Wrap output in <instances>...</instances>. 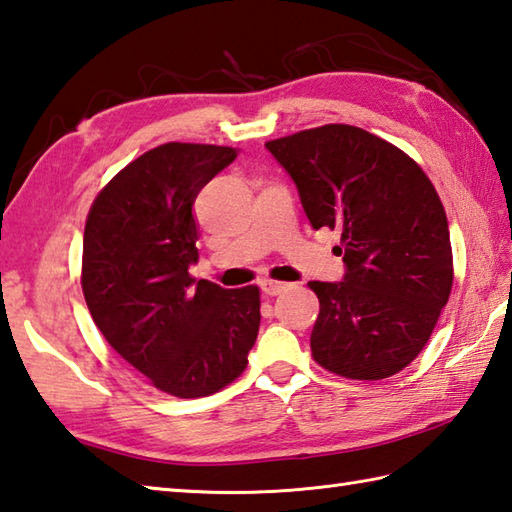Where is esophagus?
I'll list each match as a JSON object with an SVG mask.
<instances>
[{
    "instance_id": "1",
    "label": "esophagus",
    "mask_w": 512,
    "mask_h": 512,
    "mask_svg": "<svg viewBox=\"0 0 512 512\" xmlns=\"http://www.w3.org/2000/svg\"><path fill=\"white\" fill-rule=\"evenodd\" d=\"M289 285L287 282H278V280H263L260 282V289H263L267 295H278L285 291Z\"/></svg>"
}]
</instances>
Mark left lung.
<instances>
[{
  "label": "left lung",
  "instance_id": "obj_1",
  "mask_svg": "<svg viewBox=\"0 0 512 512\" xmlns=\"http://www.w3.org/2000/svg\"><path fill=\"white\" fill-rule=\"evenodd\" d=\"M265 146L293 179L313 230L342 234L344 280L309 282L320 300L313 359L339 377H392L425 348L453 285L436 188L410 155L350 124Z\"/></svg>",
  "mask_w": 512,
  "mask_h": 512
}]
</instances>
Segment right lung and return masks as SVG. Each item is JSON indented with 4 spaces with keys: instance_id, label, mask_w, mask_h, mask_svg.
I'll return each instance as SVG.
<instances>
[{
    "instance_id": "right-lung-1",
    "label": "right lung",
    "mask_w": 512,
    "mask_h": 512,
    "mask_svg": "<svg viewBox=\"0 0 512 512\" xmlns=\"http://www.w3.org/2000/svg\"><path fill=\"white\" fill-rule=\"evenodd\" d=\"M236 149L168 142L146 151L96 197L83 236V293L100 333L157 390L199 399L247 366L260 326L258 287L195 280L192 206Z\"/></svg>"
}]
</instances>
